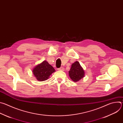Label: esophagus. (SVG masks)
I'll return each mask as SVG.
<instances>
[{
	"mask_svg": "<svg viewBox=\"0 0 123 123\" xmlns=\"http://www.w3.org/2000/svg\"><path fill=\"white\" fill-rule=\"evenodd\" d=\"M57 70H58V71H64V68L63 67H61V68H57Z\"/></svg>",
	"mask_w": 123,
	"mask_h": 123,
	"instance_id": "esophagus-1",
	"label": "esophagus"
}]
</instances>
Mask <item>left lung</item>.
<instances>
[{
	"mask_svg": "<svg viewBox=\"0 0 123 123\" xmlns=\"http://www.w3.org/2000/svg\"><path fill=\"white\" fill-rule=\"evenodd\" d=\"M68 75L74 82L79 81L85 76V71L77 61L72 64L68 72Z\"/></svg>",
	"mask_w": 123,
	"mask_h": 123,
	"instance_id": "8db88e82",
	"label": "left lung"
}]
</instances>
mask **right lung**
<instances>
[{"label":"right lung","instance_id":"1","mask_svg":"<svg viewBox=\"0 0 123 123\" xmlns=\"http://www.w3.org/2000/svg\"><path fill=\"white\" fill-rule=\"evenodd\" d=\"M55 72V68L46 60L35 66L32 71L33 75L39 81L47 80L50 75Z\"/></svg>","mask_w":123,"mask_h":123}]
</instances>
